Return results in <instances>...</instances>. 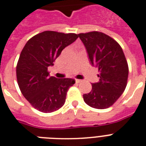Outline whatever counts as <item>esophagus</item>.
<instances>
[{
	"instance_id": "34e87169",
	"label": "esophagus",
	"mask_w": 146,
	"mask_h": 146,
	"mask_svg": "<svg viewBox=\"0 0 146 146\" xmlns=\"http://www.w3.org/2000/svg\"><path fill=\"white\" fill-rule=\"evenodd\" d=\"M76 83H79V82H82V80H81V79H76Z\"/></svg>"
}]
</instances>
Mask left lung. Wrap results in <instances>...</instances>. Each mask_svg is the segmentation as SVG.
I'll list each match as a JSON object with an SVG mask.
<instances>
[{"label": "left lung", "mask_w": 146, "mask_h": 146, "mask_svg": "<svg viewBox=\"0 0 146 146\" xmlns=\"http://www.w3.org/2000/svg\"><path fill=\"white\" fill-rule=\"evenodd\" d=\"M86 48L90 63L98 67L99 82L83 94L85 104L103 110L112 106L122 94L127 82L128 64L120 45L114 39L98 31L78 34Z\"/></svg>", "instance_id": "obj_1"}]
</instances>
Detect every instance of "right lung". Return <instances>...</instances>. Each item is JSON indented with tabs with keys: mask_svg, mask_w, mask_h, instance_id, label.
Here are the masks:
<instances>
[{
	"mask_svg": "<svg viewBox=\"0 0 146 146\" xmlns=\"http://www.w3.org/2000/svg\"><path fill=\"white\" fill-rule=\"evenodd\" d=\"M78 37L73 33L46 31L24 46L16 66L18 85L26 100L40 112L48 113L62 107L67 91L75 83L73 79L49 76L48 67Z\"/></svg>",
	"mask_w": 146,
	"mask_h": 146,
	"instance_id": "obj_1",
	"label": "right lung"
}]
</instances>
